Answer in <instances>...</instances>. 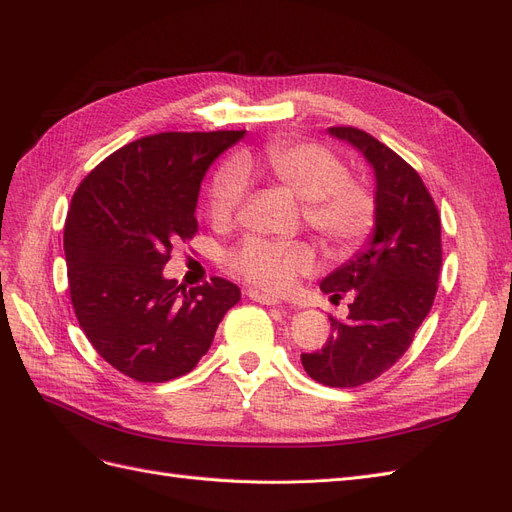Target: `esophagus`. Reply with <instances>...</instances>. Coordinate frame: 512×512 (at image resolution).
<instances>
[{
    "label": "esophagus",
    "mask_w": 512,
    "mask_h": 512,
    "mask_svg": "<svg viewBox=\"0 0 512 512\" xmlns=\"http://www.w3.org/2000/svg\"><path fill=\"white\" fill-rule=\"evenodd\" d=\"M247 297H250L256 303H262V305H280V301H277L275 297H269V294L260 292V290H254V288L247 290Z\"/></svg>",
    "instance_id": "34e87169"
}]
</instances>
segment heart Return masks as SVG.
<instances>
[{
	"instance_id": "1",
	"label": "heart",
	"mask_w": 512,
	"mask_h": 512,
	"mask_svg": "<svg viewBox=\"0 0 512 512\" xmlns=\"http://www.w3.org/2000/svg\"><path fill=\"white\" fill-rule=\"evenodd\" d=\"M262 175L303 203L307 226L339 254L361 247L376 226V198L367 185L350 179L346 164L316 143H271L237 166L215 173L207 194V213L226 226L245 196V177ZM230 271L260 290L280 292L297 275L309 273L316 254L307 243H271L245 239L228 258Z\"/></svg>"
}]
</instances>
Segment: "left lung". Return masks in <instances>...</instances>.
I'll list each match as a JSON object with an SVG mask.
<instances>
[{
	"label": "left lung",
	"mask_w": 512,
	"mask_h": 512,
	"mask_svg": "<svg viewBox=\"0 0 512 512\" xmlns=\"http://www.w3.org/2000/svg\"><path fill=\"white\" fill-rule=\"evenodd\" d=\"M359 149L376 175V226L361 252L320 282L337 301L350 294L348 320H331L322 350L301 354L320 384L361 386L393 367L436 299L442 267L440 215L416 170L359 128H329Z\"/></svg>",
	"instance_id": "obj_1"
}]
</instances>
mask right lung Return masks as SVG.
Returning a JSON list of instances; mask_svg holds the SVG:
<instances>
[{"label": "right lung", "mask_w": 512, "mask_h": 512, "mask_svg": "<svg viewBox=\"0 0 512 512\" xmlns=\"http://www.w3.org/2000/svg\"><path fill=\"white\" fill-rule=\"evenodd\" d=\"M245 130L143 136L76 188L64 230L74 314L91 346L123 376L166 382L207 354L241 290L224 277L185 290L162 269L196 235L207 168Z\"/></svg>", "instance_id": "add662e5"}]
</instances>
